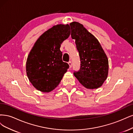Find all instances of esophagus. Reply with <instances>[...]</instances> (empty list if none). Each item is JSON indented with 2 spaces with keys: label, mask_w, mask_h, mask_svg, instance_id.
I'll list each match as a JSON object with an SVG mask.
<instances>
[{
  "label": "esophagus",
  "mask_w": 133,
  "mask_h": 133,
  "mask_svg": "<svg viewBox=\"0 0 133 133\" xmlns=\"http://www.w3.org/2000/svg\"><path fill=\"white\" fill-rule=\"evenodd\" d=\"M68 65H69L70 68H71L72 67V62H71V61H69V62H68Z\"/></svg>",
  "instance_id": "34e87169"
}]
</instances>
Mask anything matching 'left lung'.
<instances>
[{
	"instance_id": "1",
	"label": "left lung",
	"mask_w": 133,
	"mask_h": 133,
	"mask_svg": "<svg viewBox=\"0 0 133 133\" xmlns=\"http://www.w3.org/2000/svg\"><path fill=\"white\" fill-rule=\"evenodd\" d=\"M71 37L75 39L80 61V69L74 73L79 83L88 89L102 86L108 74V59L100 43L82 24H70Z\"/></svg>"
}]
</instances>
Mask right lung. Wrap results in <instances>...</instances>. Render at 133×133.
Listing matches in <instances>:
<instances>
[{
    "label": "right lung",
    "mask_w": 133,
    "mask_h": 133,
    "mask_svg": "<svg viewBox=\"0 0 133 133\" xmlns=\"http://www.w3.org/2000/svg\"><path fill=\"white\" fill-rule=\"evenodd\" d=\"M70 33L68 24L55 25L42 34L30 52L26 63V74L30 82L38 91H52L69 68L67 63L62 61L59 49Z\"/></svg>",
    "instance_id": "add662e5"
}]
</instances>
